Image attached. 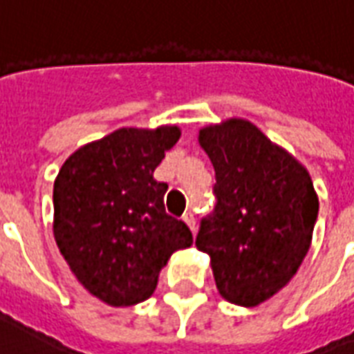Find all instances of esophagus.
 <instances>
[{
  "mask_svg": "<svg viewBox=\"0 0 354 354\" xmlns=\"http://www.w3.org/2000/svg\"><path fill=\"white\" fill-rule=\"evenodd\" d=\"M184 222L187 223V227L195 233V227H197V222H195V214H193L192 210H187L184 214Z\"/></svg>",
  "mask_w": 354,
  "mask_h": 354,
  "instance_id": "1",
  "label": "esophagus"
}]
</instances>
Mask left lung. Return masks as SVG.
<instances>
[{
    "mask_svg": "<svg viewBox=\"0 0 354 354\" xmlns=\"http://www.w3.org/2000/svg\"><path fill=\"white\" fill-rule=\"evenodd\" d=\"M216 172L214 212L195 245L223 299L256 307L284 288L311 246L319 197L309 172L246 119L199 131Z\"/></svg>",
    "mask_w": 354,
    "mask_h": 354,
    "instance_id": "left-lung-1",
    "label": "left lung"
}]
</instances>
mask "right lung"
I'll list each match as a JSON object with an SVG mask.
<instances>
[{
    "instance_id": "right-lung-1",
    "label": "right lung",
    "mask_w": 354,
    "mask_h": 354,
    "mask_svg": "<svg viewBox=\"0 0 354 354\" xmlns=\"http://www.w3.org/2000/svg\"><path fill=\"white\" fill-rule=\"evenodd\" d=\"M180 129H119L73 151L55 180V241L75 279L104 304L127 307L153 294L172 254L192 246L165 210L169 185L153 178Z\"/></svg>"
}]
</instances>
